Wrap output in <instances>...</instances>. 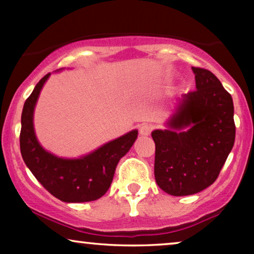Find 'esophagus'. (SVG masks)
<instances>
[{"mask_svg":"<svg viewBox=\"0 0 254 254\" xmlns=\"http://www.w3.org/2000/svg\"><path fill=\"white\" fill-rule=\"evenodd\" d=\"M151 130H152V127L148 124H143L140 126V134L142 135H149L151 133Z\"/></svg>","mask_w":254,"mask_h":254,"instance_id":"esophagus-1","label":"esophagus"}]
</instances>
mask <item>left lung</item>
I'll return each instance as SVG.
<instances>
[{
	"instance_id": "8db88e82",
	"label": "left lung",
	"mask_w": 254,
	"mask_h": 254,
	"mask_svg": "<svg viewBox=\"0 0 254 254\" xmlns=\"http://www.w3.org/2000/svg\"><path fill=\"white\" fill-rule=\"evenodd\" d=\"M192 70L196 90L180 99L177 113L169 121L172 129L151 133L156 183L175 196L190 195L210 186L236 136L231 95L211 71L200 67Z\"/></svg>"
}]
</instances>
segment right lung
Segmentation results:
<instances>
[{
    "mask_svg": "<svg viewBox=\"0 0 254 254\" xmlns=\"http://www.w3.org/2000/svg\"><path fill=\"white\" fill-rule=\"evenodd\" d=\"M50 75L48 72L37 83L24 103L19 135L22 157L38 182L59 200L64 202L97 200L110 189L118 162L136 140L137 130H131L79 159L59 158L44 150L34 135L33 110Z\"/></svg>",
    "mask_w": 254,
    "mask_h": 254,
    "instance_id": "right-lung-1",
    "label": "right lung"
}]
</instances>
